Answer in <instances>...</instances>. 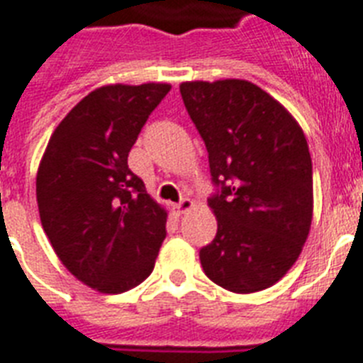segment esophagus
<instances>
[{
	"label": "esophagus",
	"instance_id": "1",
	"mask_svg": "<svg viewBox=\"0 0 363 363\" xmlns=\"http://www.w3.org/2000/svg\"><path fill=\"white\" fill-rule=\"evenodd\" d=\"M194 207V201L192 199H188V198H182L179 203L173 205V213L175 215H184L186 211H190Z\"/></svg>",
	"mask_w": 363,
	"mask_h": 363
}]
</instances>
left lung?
Listing matches in <instances>:
<instances>
[{
    "label": "left lung",
    "mask_w": 363,
    "mask_h": 363,
    "mask_svg": "<svg viewBox=\"0 0 363 363\" xmlns=\"http://www.w3.org/2000/svg\"><path fill=\"white\" fill-rule=\"evenodd\" d=\"M181 96L209 152L218 222L199 250L205 275L235 294L273 286L296 264L313 220L309 145L290 113L241 79L182 82Z\"/></svg>",
    "instance_id": "obj_1"
}]
</instances>
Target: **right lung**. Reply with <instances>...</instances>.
I'll return each mask as SVG.
<instances>
[{"instance_id": "obj_1", "label": "right lung", "mask_w": 363, "mask_h": 363, "mask_svg": "<svg viewBox=\"0 0 363 363\" xmlns=\"http://www.w3.org/2000/svg\"><path fill=\"white\" fill-rule=\"evenodd\" d=\"M169 84H109L54 130L37 171L43 230L71 275L105 294L141 284L165 239V213L128 167L137 135Z\"/></svg>"}]
</instances>
